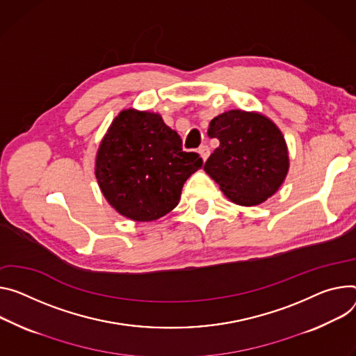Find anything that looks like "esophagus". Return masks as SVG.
Wrapping results in <instances>:
<instances>
[{
    "instance_id": "esophagus-1",
    "label": "esophagus",
    "mask_w": 356,
    "mask_h": 356,
    "mask_svg": "<svg viewBox=\"0 0 356 356\" xmlns=\"http://www.w3.org/2000/svg\"><path fill=\"white\" fill-rule=\"evenodd\" d=\"M199 153H200L202 159L206 161V160H207V157L210 156V147H209L207 145H202V146L199 147Z\"/></svg>"
}]
</instances>
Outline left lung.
Instances as JSON below:
<instances>
[{
	"label": "left lung",
	"instance_id": "left-lung-1",
	"mask_svg": "<svg viewBox=\"0 0 356 356\" xmlns=\"http://www.w3.org/2000/svg\"><path fill=\"white\" fill-rule=\"evenodd\" d=\"M220 146L204 170L225 197L240 206H257L280 188L289 168L285 139L277 124L258 112L241 109L216 116L207 131Z\"/></svg>",
	"mask_w": 356,
	"mask_h": 356
}]
</instances>
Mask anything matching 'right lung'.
Masks as SVG:
<instances>
[{"instance_id": "obj_1", "label": "right lung", "mask_w": 356, "mask_h": 356, "mask_svg": "<svg viewBox=\"0 0 356 356\" xmlns=\"http://www.w3.org/2000/svg\"><path fill=\"white\" fill-rule=\"evenodd\" d=\"M203 165L159 113L122 111L96 154L95 176L108 203L135 221H153L172 211L184 181Z\"/></svg>"}]
</instances>
